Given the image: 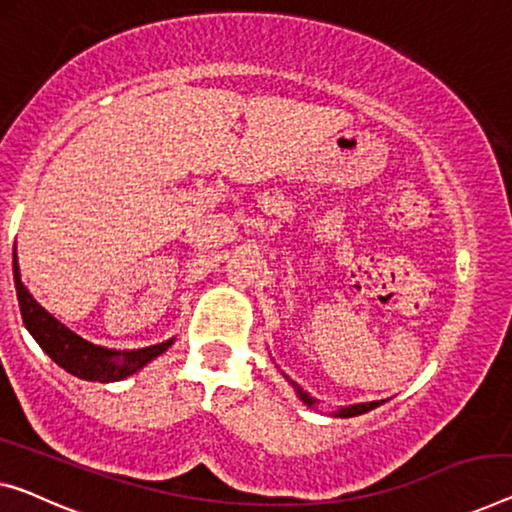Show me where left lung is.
I'll return each mask as SVG.
<instances>
[{"label":"left lung","mask_w":512,"mask_h":512,"mask_svg":"<svg viewBox=\"0 0 512 512\" xmlns=\"http://www.w3.org/2000/svg\"><path fill=\"white\" fill-rule=\"evenodd\" d=\"M289 384L294 386V391H296V395H299V398L308 404V407H312V404H315L317 400L315 398H310L308 393L303 391V388L296 384V381H289ZM379 400H375V402H361V404H349V407H342V409H338L335 411V416H340V418H352V416H361V414H365V411H370V409H375V407H379Z\"/></svg>","instance_id":"left-lung-1"}]
</instances>
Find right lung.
Wrapping results in <instances>:
<instances>
[{"label": "right lung", "instance_id": "add662e5", "mask_svg": "<svg viewBox=\"0 0 512 512\" xmlns=\"http://www.w3.org/2000/svg\"><path fill=\"white\" fill-rule=\"evenodd\" d=\"M13 278H15V292H18V303L22 312V322H25L27 331L34 335V340L41 345V349L55 361L59 368H64L71 375L87 379V381H101V384H110V381H121L126 377L135 375L142 370L149 361L165 352L172 345V340L160 342V345H151L144 349H131V352H117V349H108L101 345H94L78 333H73L68 326H64L43 308L41 303L29 294V289L22 285L20 280V266L18 257L13 255Z\"/></svg>", "mask_w": 512, "mask_h": 512}]
</instances>
